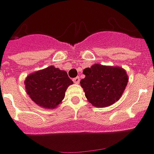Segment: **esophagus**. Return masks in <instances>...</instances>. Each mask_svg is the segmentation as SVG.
<instances>
[{
    "label": "esophagus",
    "instance_id": "1",
    "mask_svg": "<svg viewBox=\"0 0 154 154\" xmlns=\"http://www.w3.org/2000/svg\"><path fill=\"white\" fill-rule=\"evenodd\" d=\"M73 81H74L75 84H79L80 83V77H75V78H74Z\"/></svg>",
    "mask_w": 154,
    "mask_h": 154
}]
</instances>
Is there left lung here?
<instances>
[{
    "label": "left lung",
    "mask_w": 154,
    "mask_h": 154,
    "mask_svg": "<svg viewBox=\"0 0 154 154\" xmlns=\"http://www.w3.org/2000/svg\"><path fill=\"white\" fill-rule=\"evenodd\" d=\"M86 75L80 80L86 98L96 107H105L121 98L128 84V75L119 67L94 64L84 69Z\"/></svg>",
    "instance_id": "left-lung-1"
}]
</instances>
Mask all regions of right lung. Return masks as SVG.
<instances>
[{"label": "right lung", "instance_id": "right-lung-1", "mask_svg": "<svg viewBox=\"0 0 154 154\" xmlns=\"http://www.w3.org/2000/svg\"><path fill=\"white\" fill-rule=\"evenodd\" d=\"M27 94L33 102L46 109L56 108L73 81L67 72L51 66L30 74L25 81Z\"/></svg>", "mask_w": 154, "mask_h": 154}]
</instances>
